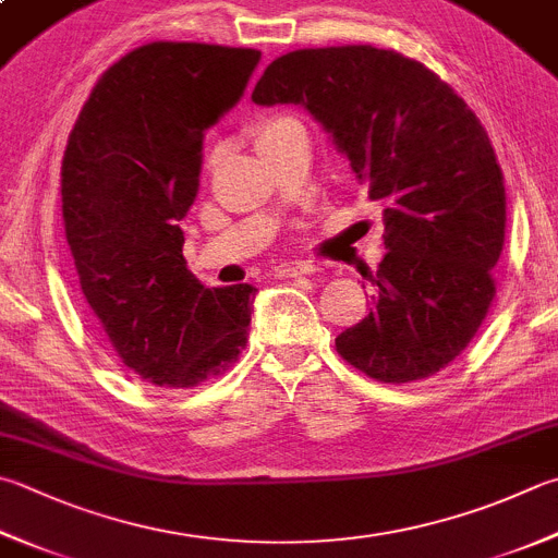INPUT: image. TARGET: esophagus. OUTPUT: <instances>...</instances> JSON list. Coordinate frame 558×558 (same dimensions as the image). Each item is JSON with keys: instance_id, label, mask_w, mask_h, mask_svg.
<instances>
[{"instance_id": "obj_1", "label": "esophagus", "mask_w": 558, "mask_h": 558, "mask_svg": "<svg viewBox=\"0 0 558 558\" xmlns=\"http://www.w3.org/2000/svg\"><path fill=\"white\" fill-rule=\"evenodd\" d=\"M313 271H315V265H311V262H289V265L277 267V277L293 279V277L313 275Z\"/></svg>"}]
</instances>
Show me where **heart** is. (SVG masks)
<instances>
[{
  "label": "heart",
  "instance_id": "b5f03b06",
  "mask_svg": "<svg viewBox=\"0 0 558 558\" xmlns=\"http://www.w3.org/2000/svg\"><path fill=\"white\" fill-rule=\"evenodd\" d=\"M299 131H303V125L296 119H291V116H267V119H259L252 125L250 135L255 141L257 153H265Z\"/></svg>",
  "mask_w": 558,
  "mask_h": 558
}]
</instances>
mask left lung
Wrapping results in <instances>:
<instances>
[{
  "label": "left lung",
  "instance_id": "obj_1",
  "mask_svg": "<svg viewBox=\"0 0 558 558\" xmlns=\"http://www.w3.org/2000/svg\"><path fill=\"white\" fill-rule=\"evenodd\" d=\"M252 101L306 109L384 211L374 308L335 338L342 360L384 384L442 372L486 320L506 243V184L476 113L423 62L374 46L287 52Z\"/></svg>",
  "mask_w": 558,
  "mask_h": 558
}]
</instances>
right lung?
Here are the masks:
<instances>
[{"mask_svg":"<svg viewBox=\"0 0 558 558\" xmlns=\"http://www.w3.org/2000/svg\"><path fill=\"white\" fill-rule=\"evenodd\" d=\"M262 52L155 40L94 84L60 170L80 287L113 352L143 381L194 388L245 350L250 283L206 289L186 269L180 220L204 135L243 97Z\"/></svg>","mask_w":558,"mask_h":558,"instance_id":"obj_1","label":"right lung"}]
</instances>
